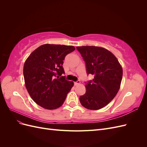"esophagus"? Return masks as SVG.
I'll use <instances>...</instances> for the list:
<instances>
[{"mask_svg":"<svg viewBox=\"0 0 147 147\" xmlns=\"http://www.w3.org/2000/svg\"><path fill=\"white\" fill-rule=\"evenodd\" d=\"M80 83V80H77V82H74V84H75V86L78 85V84H79Z\"/></svg>","mask_w":147,"mask_h":147,"instance_id":"esophagus-1","label":"esophagus"}]
</instances>
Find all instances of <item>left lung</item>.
I'll list each match as a JSON object with an SVG mask.
<instances>
[{"label": "left lung", "instance_id": "1", "mask_svg": "<svg viewBox=\"0 0 147 147\" xmlns=\"http://www.w3.org/2000/svg\"><path fill=\"white\" fill-rule=\"evenodd\" d=\"M85 62L87 74L94 76L86 82V92L80 97L89 110H99L112 101L119 91L123 69L117 57L106 49L94 46L77 47Z\"/></svg>", "mask_w": 147, "mask_h": 147}]
</instances>
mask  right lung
<instances>
[{"instance_id":"1","label":"right lung","mask_w":147,"mask_h":147,"mask_svg":"<svg viewBox=\"0 0 147 147\" xmlns=\"http://www.w3.org/2000/svg\"><path fill=\"white\" fill-rule=\"evenodd\" d=\"M75 50L73 46L45 44L26 59L25 85L31 98L42 107L54 110L63 104L74 83L63 76V64L66 55Z\"/></svg>"}]
</instances>
